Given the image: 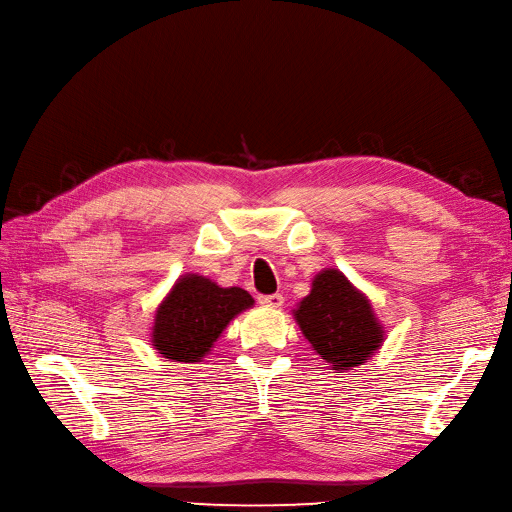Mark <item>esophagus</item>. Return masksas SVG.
<instances>
[{
	"label": "esophagus",
	"mask_w": 512,
	"mask_h": 512,
	"mask_svg": "<svg viewBox=\"0 0 512 512\" xmlns=\"http://www.w3.org/2000/svg\"><path fill=\"white\" fill-rule=\"evenodd\" d=\"M260 305H267V307H282L284 305V297L280 292L275 294H262V297H258Z\"/></svg>",
	"instance_id": "obj_1"
}]
</instances>
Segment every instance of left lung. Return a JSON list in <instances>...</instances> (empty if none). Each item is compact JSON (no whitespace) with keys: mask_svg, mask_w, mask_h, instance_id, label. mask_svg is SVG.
Instances as JSON below:
<instances>
[{"mask_svg":"<svg viewBox=\"0 0 512 512\" xmlns=\"http://www.w3.org/2000/svg\"><path fill=\"white\" fill-rule=\"evenodd\" d=\"M301 333L335 374L367 363L386 337L367 294L339 269H324L292 309Z\"/></svg>","mask_w":512,"mask_h":512,"instance_id":"obj_1","label":"left lung"}]
</instances>
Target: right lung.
I'll list each match as a JSON object with an SVG mask.
<instances>
[{
  "label": "right lung",
  "instance_id": "add662e5",
  "mask_svg": "<svg viewBox=\"0 0 512 512\" xmlns=\"http://www.w3.org/2000/svg\"><path fill=\"white\" fill-rule=\"evenodd\" d=\"M252 305V294L239 286L222 288L205 275L185 273L156 307L151 346L168 361L200 363L230 320Z\"/></svg>",
  "mask_w": 512,
  "mask_h": 512
}]
</instances>
